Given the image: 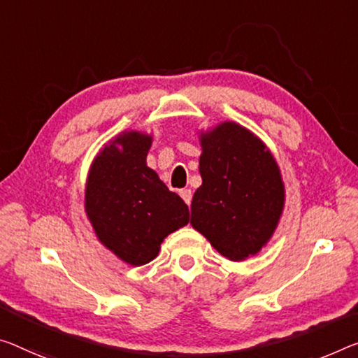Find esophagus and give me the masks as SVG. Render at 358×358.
Masks as SVG:
<instances>
[{
    "instance_id": "34e87169",
    "label": "esophagus",
    "mask_w": 358,
    "mask_h": 358,
    "mask_svg": "<svg viewBox=\"0 0 358 358\" xmlns=\"http://www.w3.org/2000/svg\"><path fill=\"white\" fill-rule=\"evenodd\" d=\"M179 195L182 196V200L187 203V205H190V203H192V190L190 189L179 190Z\"/></svg>"
}]
</instances>
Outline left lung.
<instances>
[{
	"instance_id": "8db88e82",
	"label": "left lung",
	"mask_w": 358,
	"mask_h": 358,
	"mask_svg": "<svg viewBox=\"0 0 358 358\" xmlns=\"http://www.w3.org/2000/svg\"><path fill=\"white\" fill-rule=\"evenodd\" d=\"M201 185L192 198V227L229 261L256 256L285 208L280 166L264 141L235 122L198 131Z\"/></svg>"
}]
</instances>
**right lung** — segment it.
<instances>
[{
  "instance_id": "obj_1",
  "label": "right lung",
  "mask_w": 358,
  "mask_h": 358,
  "mask_svg": "<svg viewBox=\"0 0 358 358\" xmlns=\"http://www.w3.org/2000/svg\"><path fill=\"white\" fill-rule=\"evenodd\" d=\"M152 134L128 129L92 160L85 213L97 240L129 266L155 259L163 240L189 224V206L147 166Z\"/></svg>"
}]
</instances>
